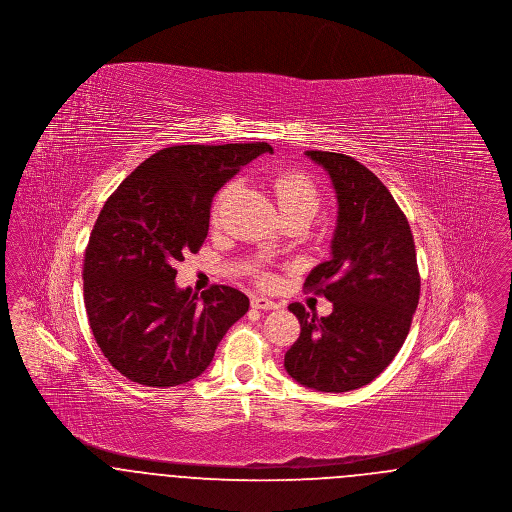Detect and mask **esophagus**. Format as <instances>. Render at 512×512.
Masks as SVG:
<instances>
[{"mask_svg":"<svg viewBox=\"0 0 512 512\" xmlns=\"http://www.w3.org/2000/svg\"><path fill=\"white\" fill-rule=\"evenodd\" d=\"M251 307H253V309H259V311H274V309H278L280 305H278L276 301L268 299V297H263V295H255V297L251 299Z\"/></svg>","mask_w":512,"mask_h":512,"instance_id":"obj_1","label":"esophagus"}]
</instances>
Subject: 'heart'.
<instances>
[{
    "label": "heart",
    "instance_id": "obj_1",
    "mask_svg": "<svg viewBox=\"0 0 512 512\" xmlns=\"http://www.w3.org/2000/svg\"><path fill=\"white\" fill-rule=\"evenodd\" d=\"M238 190V182H230L226 184L215 201V209H213V217L217 219L224 207V203L228 201V197ZM272 190L276 195L280 213H305L311 219L317 213L318 205H320V192H318L317 184L313 182L311 176H307L305 172L284 171L274 176L272 180Z\"/></svg>",
    "mask_w": 512,
    "mask_h": 512
}]
</instances>
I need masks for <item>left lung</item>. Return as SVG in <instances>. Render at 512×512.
<instances>
[{
    "instance_id": "1",
    "label": "left lung",
    "mask_w": 512,
    "mask_h": 512,
    "mask_svg": "<svg viewBox=\"0 0 512 512\" xmlns=\"http://www.w3.org/2000/svg\"><path fill=\"white\" fill-rule=\"evenodd\" d=\"M330 176L338 219L330 259L313 268L307 290L332 305L328 317L288 309L301 334L284 357L293 380L317 391L370 384L399 353L420 295L413 234L407 217L374 172L349 155L305 151Z\"/></svg>"
}]
</instances>
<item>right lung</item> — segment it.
I'll return each instance as SVG.
<instances>
[{"label":"right lung","instance_id":"add662e5","mask_svg":"<svg viewBox=\"0 0 512 512\" xmlns=\"http://www.w3.org/2000/svg\"><path fill=\"white\" fill-rule=\"evenodd\" d=\"M267 142L165 147L111 195L84 255V303L101 353L128 380L180 386L205 372L245 293L178 288L176 263L207 238L211 201Z\"/></svg>","mask_w":512,"mask_h":512}]
</instances>
